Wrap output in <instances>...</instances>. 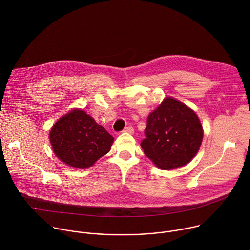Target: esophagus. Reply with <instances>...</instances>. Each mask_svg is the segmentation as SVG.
<instances>
[{
	"mask_svg": "<svg viewBox=\"0 0 250 250\" xmlns=\"http://www.w3.org/2000/svg\"><path fill=\"white\" fill-rule=\"evenodd\" d=\"M123 131H124V132H127V133L132 134V133L134 132V129H133V127H132V126H126Z\"/></svg>",
	"mask_w": 250,
	"mask_h": 250,
	"instance_id": "34e87169",
	"label": "esophagus"
}]
</instances>
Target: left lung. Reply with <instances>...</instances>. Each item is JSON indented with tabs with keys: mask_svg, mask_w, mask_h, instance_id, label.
<instances>
[{
	"mask_svg": "<svg viewBox=\"0 0 250 250\" xmlns=\"http://www.w3.org/2000/svg\"><path fill=\"white\" fill-rule=\"evenodd\" d=\"M144 154L161 169L187 165L203 141V126L196 113L182 102L167 97L147 119Z\"/></svg>",
	"mask_w": 250,
	"mask_h": 250,
	"instance_id": "1",
	"label": "left lung"
}]
</instances>
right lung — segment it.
I'll list each match as a JSON object with an SVG mask.
<instances>
[{"mask_svg":"<svg viewBox=\"0 0 250 250\" xmlns=\"http://www.w3.org/2000/svg\"><path fill=\"white\" fill-rule=\"evenodd\" d=\"M56 157L76 168L90 167L107 154L114 137L82 110H73L59 119L49 132Z\"/></svg>","mask_w":250,"mask_h":250,"instance_id":"add662e5","label":"right lung"}]
</instances>
